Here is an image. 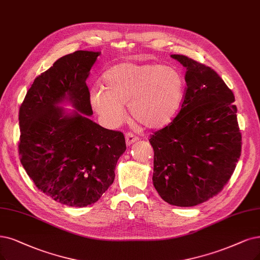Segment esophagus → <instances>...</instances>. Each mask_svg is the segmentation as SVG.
<instances>
[{"mask_svg": "<svg viewBox=\"0 0 260 260\" xmlns=\"http://www.w3.org/2000/svg\"><path fill=\"white\" fill-rule=\"evenodd\" d=\"M125 140H126V145L131 146L132 143H134V142L138 140V137L136 135H134L133 133H127L126 135H125Z\"/></svg>", "mask_w": 260, "mask_h": 260, "instance_id": "34e87169", "label": "esophagus"}]
</instances>
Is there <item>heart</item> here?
Listing matches in <instances>:
<instances>
[{
  "label": "heart",
  "mask_w": 260,
  "mask_h": 260,
  "mask_svg": "<svg viewBox=\"0 0 260 260\" xmlns=\"http://www.w3.org/2000/svg\"><path fill=\"white\" fill-rule=\"evenodd\" d=\"M184 80L175 67L120 63L102 75V89L91 93L93 109L110 126L119 125L129 103L132 117L148 128L168 125L181 110Z\"/></svg>",
  "instance_id": "obj_1"
}]
</instances>
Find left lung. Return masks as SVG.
Returning a JSON list of instances; mask_svg holds the SVG:
<instances>
[{
    "mask_svg": "<svg viewBox=\"0 0 260 260\" xmlns=\"http://www.w3.org/2000/svg\"><path fill=\"white\" fill-rule=\"evenodd\" d=\"M186 69L177 117L149 141L154 150L153 185L166 203L194 207L217 195L241 155L235 96L211 67L171 54Z\"/></svg>",
    "mask_w": 260,
    "mask_h": 260,
    "instance_id": "left-lung-1",
    "label": "left lung"
}]
</instances>
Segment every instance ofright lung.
Wrapping results in <instances>:
<instances>
[{
	"mask_svg": "<svg viewBox=\"0 0 260 260\" xmlns=\"http://www.w3.org/2000/svg\"><path fill=\"white\" fill-rule=\"evenodd\" d=\"M101 52L78 50L36 77L19 110L20 161L36 187L57 203L85 207L113 183L126 150L123 133L102 127L85 81ZM72 104L67 112L59 105Z\"/></svg>",
	"mask_w": 260,
	"mask_h": 260,
	"instance_id": "1",
	"label": "right lung"
}]
</instances>
